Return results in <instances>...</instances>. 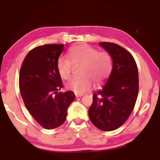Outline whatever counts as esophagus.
Returning a JSON list of instances; mask_svg holds the SVG:
<instances>
[{
  "mask_svg": "<svg viewBox=\"0 0 160 160\" xmlns=\"http://www.w3.org/2000/svg\"><path fill=\"white\" fill-rule=\"evenodd\" d=\"M84 95L83 94H76V98H81Z\"/></svg>",
  "mask_w": 160,
  "mask_h": 160,
  "instance_id": "obj_1",
  "label": "esophagus"
}]
</instances>
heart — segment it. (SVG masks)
<instances>
[{
    "mask_svg": "<svg viewBox=\"0 0 160 160\" xmlns=\"http://www.w3.org/2000/svg\"><path fill=\"white\" fill-rule=\"evenodd\" d=\"M70 59L60 57L57 62L59 75L64 80L70 79L73 65H82L79 78H75L66 84V88L76 94L90 90L92 81L96 87H100L110 75L112 60L108 52H98L87 44L76 46L69 50Z\"/></svg>",
    "mask_w": 160,
    "mask_h": 160,
    "instance_id": "b5f03b06",
    "label": "heart"
}]
</instances>
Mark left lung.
I'll return each instance as SVG.
<instances>
[{
  "label": "left lung",
  "instance_id": "left-lung-1",
  "mask_svg": "<svg viewBox=\"0 0 160 160\" xmlns=\"http://www.w3.org/2000/svg\"><path fill=\"white\" fill-rule=\"evenodd\" d=\"M112 59L111 73L102 89L93 95L88 113L92 123L102 131L121 127L134 108L138 94V73L132 54L114 43L99 44Z\"/></svg>",
  "mask_w": 160,
  "mask_h": 160
}]
</instances>
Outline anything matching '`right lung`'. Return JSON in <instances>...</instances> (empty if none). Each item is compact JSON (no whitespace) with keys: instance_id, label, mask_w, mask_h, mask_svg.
I'll use <instances>...</instances> for the list:
<instances>
[{"instance_id":"1","label":"right lung","mask_w":160,"mask_h":160,"mask_svg":"<svg viewBox=\"0 0 160 160\" xmlns=\"http://www.w3.org/2000/svg\"><path fill=\"white\" fill-rule=\"evenodd\" d=\"M64 44H46L30 51L22 64L19 86L24 103L34 119L43 128L62 125L68 108L75 98L71 91L58 92L62 79L57 62Z\"/></svg>"}]
</instances>
